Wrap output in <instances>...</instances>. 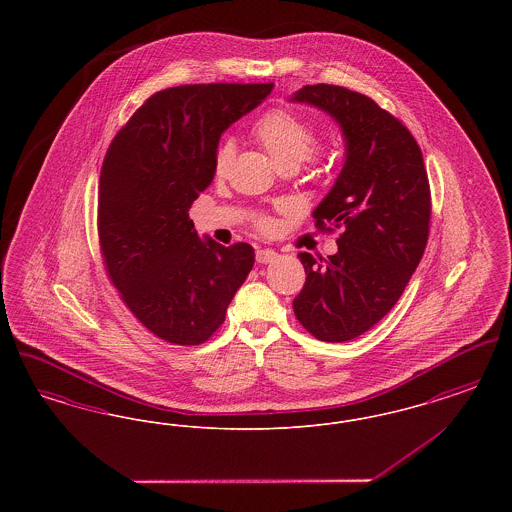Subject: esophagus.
I'll return each instance as SVG.
<instances>
[{
	"label": "esophagus",
	"instance_id": "obj_1",
	"mask_svg": "<svg viewBox=\"0 0 512 512\" xmlns=\"http://www.w3.org/2000/svg\"><path fill=\"white\" fill-rule=\"evenodd\" d=\"M276 257H278V253L274 249H257V253H255V259L261 265H268V263L276 261Z\"/></svg>",
	"mask_w": 512,
	"mask_h": 512
}]
</instances>
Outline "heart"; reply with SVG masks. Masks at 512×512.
<instances>
[{
  "mask_svg": "<svg viewBox=\"0 0 512 512\" xmlns=\"http://www.w3.org/2000/svg\"><path fill=\"white\" fill-rule=\"evenodd\" d=\"M257 140L267 149L268 155L282 167L288 163H303L317 149V132L315 128L297 115L286 109H274L261 117L253 128ZM234 142L222 140L213 159V167L217 174L228 169L234 159ZM267 226V222H263Z\"/></svg>",
  "mask_w": 512,
  "mask_h": 512,
  "instance_id": "b5f03b06",
  "label": "heart"
}]
</instances>
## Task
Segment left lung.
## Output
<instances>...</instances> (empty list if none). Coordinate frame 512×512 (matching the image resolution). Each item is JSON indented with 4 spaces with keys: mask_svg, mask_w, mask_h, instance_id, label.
Returning <instances> with one entry per match:
<instances>
[{
    "mask_svg": "<svg viewBox=\"0 0 512 512\" xmlns=\"http://www.w3.org/2000/svg\"><path fill=\"white\" fill-rule=\"evenodd\" d=\"M290 101L324 111L345 142L341 172L313 211L318 228L343 230L338 253L297 255L307 280L293 313L317 340H353L390 313L424 255L432 207L422 151L363 94L315 84Z\"/></svg>",
    "mask_w": 512,
    "mask_h": 512,
    "instance_id": "obj_1",
    "label": "left lung"
}]
</instances>
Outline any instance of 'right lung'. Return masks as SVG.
Wrapping results in <instances>:
<instances>
[{
	"mask_svg": "<svg viewBox=\"0 0 512 512\" xmlns=\"http://www.w3.org/2000/svg\"><path fill=\"white\" fill-rule=\"evenodd\" d=\"M274 84H188L147 99L115 136L99 176V244L122 301L151 334L199 345L255 263L249 244L201 240L190 207L215 176L222 132Z\"/></svg>",
	"mask_w": 512,
	"mask_h": 512,
	"instance_id": "add662e5",
	"label": "right lung"
}]
</instances>
